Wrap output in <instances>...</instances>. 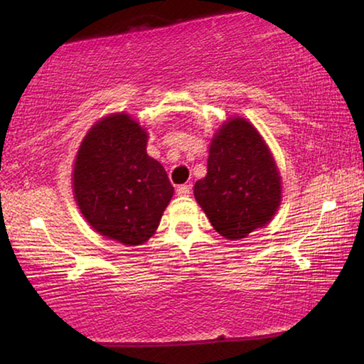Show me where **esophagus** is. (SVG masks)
Listing matches in <instances>:
<instances>
[{
  "label": "esophagus",
  "instance_id": "34e87169",
  "mask_svg": "<svg viewBox=\"0 0 364 364\" xmlns=\"http://www.w3.org/2000/svg\"><path fill=\"white\" fill-rule=\"evenodd\" d=\"M176 194L178 196H189L191 194V186H189V184H180V186L176 188Z\"/></svg>",
  "mask_w": 364,
  "mask_h": 364
}]
</instances>
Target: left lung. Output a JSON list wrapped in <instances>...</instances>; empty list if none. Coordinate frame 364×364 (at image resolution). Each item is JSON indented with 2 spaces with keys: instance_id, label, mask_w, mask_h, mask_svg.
<instances>
[{
  "instance_id": "1",
  "label": "left lung",
  "mask_w": 364,
  "mask_h": 364,
  "mask_svg": "<svg viewBox=\"0 0 364 364\" xmlns=\"http://www.w3.org/2000/svg\"><path fill=\"white\" fill-rule=\"evenodd\" d=\"M215 231L239 241L267 226L282 199L281 173L268 144L242 117L223 122L208 147L207 175L194 184Z\"/></svg>"
}]
</instances>
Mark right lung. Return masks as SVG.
<instances>
[{"instance_id": "right-lung-1", "label": "right lung", "mask_w": 364, "mask_h": 364, "mask_svg": "<svg viewBox=\"0 0 364 364\" xmlns=\"http://www.w3.org/2000/svg\"><path fill=\"white\" fill-rule=\"evenodd\" d=\"M147 134L133 115L109 114L85 134L73 162V197L85 220L128 247L156 234L173 197L162 164L147 156Z\"/></svg>"}]
</instances>
